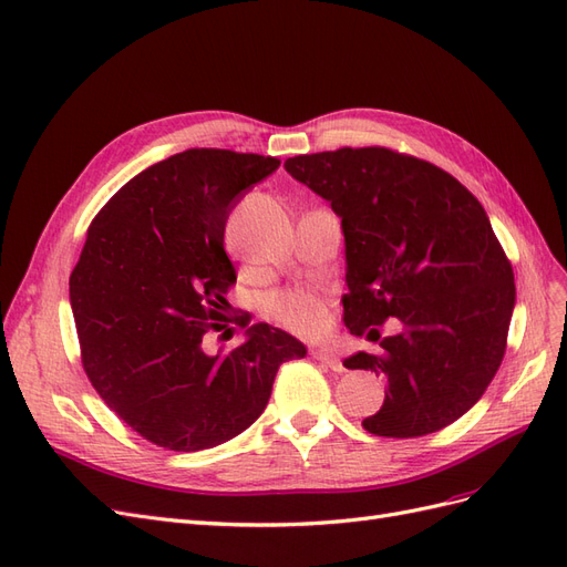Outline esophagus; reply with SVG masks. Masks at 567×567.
Wrapping results in <instances>:
<instances>
[{
    "label": "esophagus",
    "mask_w": 567,
    "mask_h": 567,
    "mask_svg": "<svg viewBox=\"0 0 567 567\" xmlns=\"http://www.w3.org/2000/svg\"><path fill=\"white\" fill-rule=\"evenodd\" d=\"M312 354H315V359H319V362L329 367L331 371H338V373L346 371V364H342V359L338 354H333L329 350H315Z\"/></svg>",
    "instance_id": "34e87169"
}]
</instances>
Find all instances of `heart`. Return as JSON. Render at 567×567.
Masks as SVG:
<instances>
[{"label":"heart","mask_w":567,"mask_h":567,"mask_svg":"<svg viewBox=\"0 0 567 567\" xmlns=\"http://www.w3.org/2000/svg\"><path fill=\"white\" fill-rule=\"evenodd\" d=\"M271 315L277 317L286 329L300 336H317L326 329V307L317 296L310 293H284L271 300Z\"/></svg>","instance_id":"1"}]
</instances>
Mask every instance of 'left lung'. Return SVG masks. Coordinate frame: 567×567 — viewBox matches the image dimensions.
Instances as JSON below:
<instances>
[{"instance_id": "1", "label": "left lung", "mask_w": 567, "mask_h": 567, "mask_svg": "<svg viewBox=\"0 0 567 567\" xmlns=\"http://www.w3.org/2000/svg\"><path fill=\"white\" fill-rule=\"evenodd\" d=\"M286 173L331 203L346 236L342 321L367 338L402 329L348 369L385 375V400L362 425L381 437L442 431L483 398L499 369L516 284L477 198L444 169L390 148L296 156Z\"/></svg>"}]
</instances>
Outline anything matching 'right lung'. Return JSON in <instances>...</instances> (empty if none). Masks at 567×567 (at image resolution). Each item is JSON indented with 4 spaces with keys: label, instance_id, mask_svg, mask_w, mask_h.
<instances>
[{
    "label": "right lung",
    "instance_id": "add662e5",
    "mask_svg": "<svg viewBox=\"0 0 567 567\" xmlns=\"http://www.w3.org/2000/svg\"><path fill=\"white\" fill-rule=\"evenodd\" d=\"M281 161L188 148L130 179L87 231L71 274L82 367L134 433L173 452L241 435L265 411L277 371L307 348L260 321L241 346L210 354L236 269L225 225Z\"/></svg>",
    "mask_w": 567,
    "mask_h": 567
}]
</instances>
